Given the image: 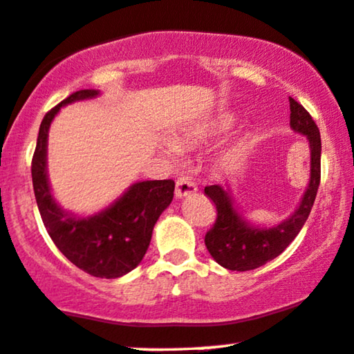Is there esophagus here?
Masks as SVG:
<instances>
[{
	"label": "esophagus",
	"mask_w": 354,
	"mask_h": 354,
	"mask_svg": "<svg viewBox=\"0 0 354 354\" xmlns=\"http://www.w3.org/2000/svg\"><path fill=\"white\" fill-rule=\"evenodd\" d=\"M196 191H198V186H196V183L191 180L189 176H186V174H181V176L176 180L178 198H186V196L194 194Z\"/></svg>",
	"instance_id": "34e87169"
}]
</instances>
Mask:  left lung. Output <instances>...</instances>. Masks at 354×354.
<instances>
[{
	"label": "left lung",
	"mask_w": 354,
	"mask_h": 354,
	"mask_svg": "<svg viewBox=\"0 0 354 354\" xmlns=\"http://www.w3.org/2000/svg\"><path fill=\"white\" fill-rule=\"evenodd\" d=\"M288 102H290V127L305 135L310 142V155H312L310 185L301 198L299 209L287 221L270 229L252 227L245 223L239 212L234 209L231 198L223 186H206L204 194L214 203L216 221L204 236V244L212 259L224 269L237 272L254 270L275 259L295 239L313 207L322 176L320 130L304 105L293 100L292 97H288Z\"/></svg>",
	"instance_id": "1"
}]
</instances>
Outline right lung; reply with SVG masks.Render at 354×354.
Returning a JSON list of instances; mask_svg holds the SVG:
<instances>
[{"instance_id":"obj_1","label":"right lung","mask_w":354,"mask_h":354,"mask_svg":"<svg viewBox=\"0 0 354 354\" xmlns=\"http://www.w3.org/2000/svg\"><path fill=\"white\" fill-rule=\"evenodd\" d=\"M97 93L91 88L74 92L44 115L31 163L32 188L42 223L55 247L88 275L117 279L142 262L156 221L173 201L174 181L135 183L112 206L85 219L74 218L55 204L46 174L49 125L62 105L92 99Z\"/></svg>"}]
</instances>
